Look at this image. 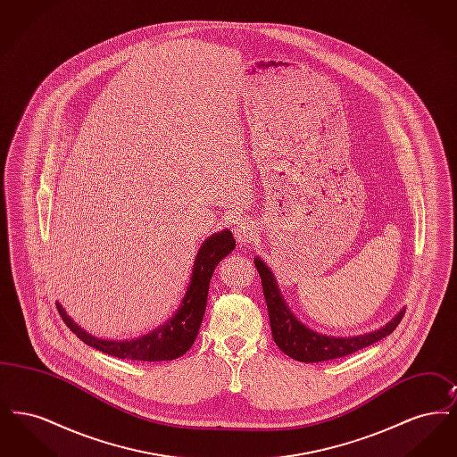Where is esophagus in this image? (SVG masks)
<instances>
[{"instance_id": "obj_1", "label": "esophagus", "mask_w": 457, "mask_h": 457, "mask_svg": "<svg viewBox=\"0 0 457 457\" xmlns=\"http://www.w3.org/2000/svg\"><path fill=\"white\" fill-rule=\"evenodd\" d=\"M233 233H235V238L241 245H246L250 241H253V238L257 237V228H255V222L252 219L243 218L238 219L233 226Z\"/></svg>"}]
</instances>
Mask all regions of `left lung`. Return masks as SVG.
Instances as JSON below:
<instances>
[{"label": "left lung", "mask_w": 457, "mask_h": 457, "mask_svg": "<svg viewBox=\"0 0 457 457\" xmlns=\"http://www.w3.org/2000/svg\"><path fill=\"white\" fill-rule=\"evenodd\" d=\"M255 267L261 274L262 289H263L265 303L269 310V320H270L274 343L289 358L298 360L302 363H319V361H327V360H336V358L348 356L358 349L367 348L370 345L389 336L397 324L403 320L404 312H406L403 308L401 312H397V315L392 319L389 324L380 327L378 330L363 334V336L334 337V336L319 334L302 324L293 315V312L284 302L283 295L279 293V287L276 284L270 269L259 257L255 259Z\"/></svg>", "instance_id": "1"}]
</instances>
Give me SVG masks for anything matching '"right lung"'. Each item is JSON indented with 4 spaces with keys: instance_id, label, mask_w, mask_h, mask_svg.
I'll list each match as a JSON object with an SVG mask.
<instances>
[{
    "instance_id": "obj_1",
    "label": "right lung",
    "mask_w": 457,
    "mask_h": 457,
    "mask_svg": "<svg viewBox=\"0 0 457 457\" xmlns=\"http://www.w3.org/2000/svg\"><path fill=\"white\" fill-rule=\"evenodd\" d=\"M237 241L231 231L224 229L205 239L198 248L192 278L187 287V293L181 300L179 308L174 312L173 317L164 326L154 328L151 334H145L138 339L130 341H108L97 339L92 334L86 332L82 327L77 326L68 315L63 306L56 303L60 317L63 319L66 327L82 339L87 346L99 349L106 354L121 358V360H138V361H170L174 358L183 356L192 348L196 339L198 328L202 324L209 284L214 269L219 262L235 250Z\"/></svg>"
}]
</instances>
